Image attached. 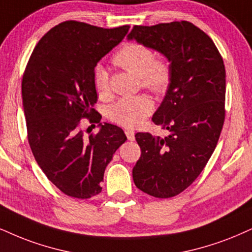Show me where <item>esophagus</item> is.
Masks as SVG:
<instances>
[{"label": "esophagus", "instance_id": "1", "mask_svg": "<svg viewBox=\"0 0 252 252\" xmlns=\"http://www.w3.org/2000/svg\"><path fill=\"white\" fill-rule=\"evenodd\" d=\"M125 134H126L127 139H128V140L133 141V140H134V139H135V136H134V131H133V129H126V131H125Z\"/></svg>", "mask_w": 252, "mask_h": 252}]
</instances>
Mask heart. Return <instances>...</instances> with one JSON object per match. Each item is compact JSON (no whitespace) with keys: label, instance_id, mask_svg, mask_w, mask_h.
I'll return each mask as SVG.
<instances>
[{"label":"heart","instance_id":"heart-1","mask_svg":"<svg viewBox=\"0 0 252 252\" xmlns=\"http://www.w3.org/2000/svg\"><path fill=\"white\" fill-rule=\"evenodd\" d=\"M114 64L140 77L141 86L148 91L162 93L169 86L172 67L167 58L155 57L150 46L141 43H128L121 46L113 56ZM93 84L99 95L110 91V77L102 65L93 72ZM153 101L146 95L121 98L108 107L107 116L112 121L125 127H135L153 112Z\"/></svg>","mask_w":252,"mask_h":252}]
</instances>
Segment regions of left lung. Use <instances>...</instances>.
Returning <instances> with one entry per match:
<instances>
[{
    "instance_id": "left-lung-1",
    "label": "left lung",
    "mask_w": 252,
    "mask_h": 252,
    "mask_svg": "<svg viewBox=\"0 0 252 252\" xmlns=\"http://www.w3.org/2000/svg\"><path fill=\"white\" fill-rule=\"evenodd\" d=\"M168 58L172 79L153 123L167 129L160 138L136 133L141 157L133 180L158 198L179 195L196 180L221 134L225 118V67L213 39L188 21L134 26L128 39Z\"/></svg>"
}]
</instances>
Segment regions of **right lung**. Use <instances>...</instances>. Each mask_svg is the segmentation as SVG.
<instances>
[{
    "instance_id": "obj_1",
    "label": "right lung",
    "mask_w": 252,
    "mask_h": 252,
    "mask_svg": "<svg viewBox=\"0 0 252 252\" xmlns=\"http://www.w3.org/2000/svg\"><path fill=\"white\" fill-rule=\"evenodd\" d=\"M128 30L62 22L39 39L24 70L22 99L31 152L46 178L67 196L85 200L99 194L106 166L127 140L120 127L100 124L93 108L98 99L93 72ZM84 117L99 123L101 131L84 135Z\"/></svg>"
}]
</instances>
